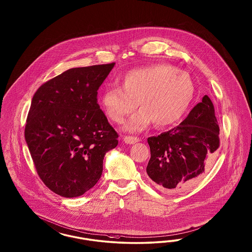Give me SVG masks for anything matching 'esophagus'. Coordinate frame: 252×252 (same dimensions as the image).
<instances>
[{
    "label": "esophagus",
    "instance_id": "esophagus-1",
    "mask_svg": "<svg viewBox=\"0 0 252 252\" xmlns=\"http://www.w3.org/2000/svg\"><path fill=\"white\" fill-rule=\"evenodd\" d=\"M140 139L137 137H132V136H126V137H124V141L126 143V144H134L136 142H138Z\"/></svg>",
    "mask_w": 252,
    "mask_h": 252
}]
</instances>
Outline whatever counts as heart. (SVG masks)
I'll return each mask as SVG.
<instances>
[{"label":"heart","instance_id":"heart-1","mask_svg":"<svg viewBox=\"0 0 252 252\" xmlns=\"http://www.w3.org/2000/svg\"><path fill=\"white\" fill-rule=\"evenodd\" d=\"M118 85H107L99 101L107 117L123 124L126 116L141 108L126 124L125 130L139 132L154 122L168 126L177 122L187 111L194 95L190 76L167 63H155L134 69L118 79Z\"/></svg>","mask_w":252,"mask_h":252}]
</instances>
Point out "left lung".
<instances>
[{
    "label": "left lung",
    "mask_w": 252,
    "mask_h": 252,
    "mask_svg": "<svg viewBox=\"0 0 252 252\" xmlns=\"http://www.w3.org/2000/svg\"><path fill=\"white\" fill-rule=\"evenodd\" d=\"M220 128L205 95L176 127L148 138L151 159L147 174L161 190L186 189L211 166L220 146Z\"/></svg>",
    "instance_id": "left-lung-1"
}]
</instances>
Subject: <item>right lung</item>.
Returning <instances> with one entry per match:
<instances>
[{"mask_svg": "<svg viewBox=\"0 0 252 252\" xmlns=\"http://www.w3.org/2000/svg\"><path fill=\"white\" fill-rule=\"evenodd\" d=\"M115 63L68 69L35 92L25 138L39 178L55 194L75 198L102 174L118 134L98 104V90Z\"/></svg>", "mask_w": 252, "mask_h": 252, "instance_id": "1", "label": "right lung"}]
</instances>
